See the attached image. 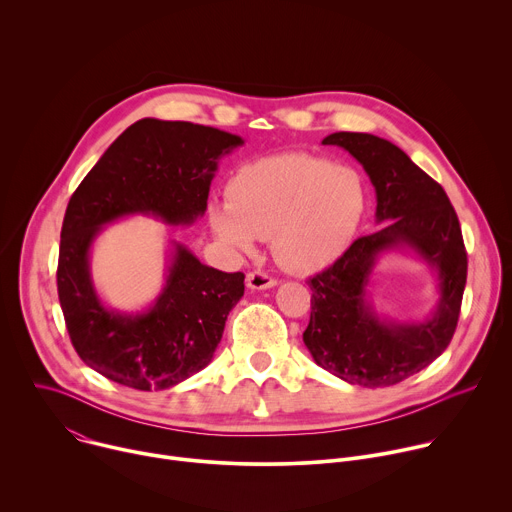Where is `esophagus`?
<instances>
[{
    "label": "esophagus",
    "instance_id": "obj_1",
    "mask_svg": "<svg viewBox=\"0 0 512 512\" xmlns=\"http://www.w3.org/2000/svg\"><path fill=\"white\" fill-rule=\"evenodd\" d=\"M277 285V279L267 275V273H261V271H251L247 275V287L253 289V291H259V289H269V287H275Z\"/></svg>",
    "mask_w": 512,
    "mask_h": 512
}]
</instances>
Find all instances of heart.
Returning <instances> with one entry per match:
<instances>
[{
	"mask_svg": "<svg viewBox=\"0 0 512 512\" xmlns=\"http://www.w3.org/2000/svg\"><path fill=\"white\" fill-rule=\"evenodd\" d=\"M369 208L364 176L310 154H281L243 166L229 182V202H214V237L243 253L271 237L277 261L296 273L320 271L356 241Z\"/></svg>",
	"mask_w": 512,
	"mask_h": 512,
	"instance_id": "obj_1",
	"label": "heart"
}]
</instances>
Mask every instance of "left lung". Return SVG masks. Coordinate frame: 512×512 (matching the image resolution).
<instances>
[{
    "label": "left lung",
    "mask_w": 512,
    "mask_h": 512,
    "mask_svg": "<svg viewBox=\"0 0 512 512\" xmlns=\"http://www.w3.org/2000/svg\"><path fill=\"white\" fill-rule=\"evenodd\" d=\"M322 143L364 168L377 194V225H385L308 281L304 344L318 367L350 385L391 387L425 369L454 336L468 271L462 229L444 188L389 139L338 131ZM387 252L413 254L434 273L438 302L423 321H393L374 308L370 283Z\"/></svg>",
    "instance_id": "obj_1"
}]
</instances>
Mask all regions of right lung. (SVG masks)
<instances>
[{
	"label": "right lung",
	"instance_id": "1",
	"mask_svg": "<svg viewBox=\"0 0 512 512\" xmlns=\"http://www.w3.org/2000/svg\"><path fill=\"white\" fill-rule=\"evenodd\" d=\"M243 143L216 127L145 117L109 145L72 194L60 231L58 300L72 346L109 381L164 391L202 371L245 294V275L208 267L170 241L158 298L123 312L95 287V241L107 225L137 214L170 227L194 225L206 212L218 162Z\"/></svg>",
	"mask_w": 512,
	"mask_h": 512
}]
</instances>
